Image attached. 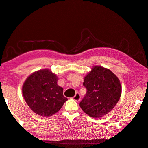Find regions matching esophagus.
<instances>
[{"label": "esophagus", "mask_w": 148, "mask_h": 148, "mask_svg": "<svg viewBox=\"0 0 148 148\" xmlns=\"http://www.w3.org/2000/svg\"><path fill=\"white\" fill-rule=\"evenodd\" d=\"M81 97H80V94L79 93H76L75 94V96L74 97H73V99H74L75 101H79L81 99Z\"/></svg>", "instance_id": "esophagus-1"}]
</instances>
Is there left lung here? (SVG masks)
Instances as JSON below:
<instances>
[{
    "mask_svg": "<svg viewBox=\"0 0 148 148\" xmlns=\"http://www.w3.org/2000/svg\"><path fill=\"white\" fill-rule=\"evenodd\" d=\"M87 93L80 106L90 117H102L109 113L119 101L121 86L119 78L109 69L94 66L84 78Z\"/></svg>",
    "mask_w": 148,
    "mask_h": 148,
    "instance_id": "8db88e82",
    "label": "left lung"
}]
</instances>
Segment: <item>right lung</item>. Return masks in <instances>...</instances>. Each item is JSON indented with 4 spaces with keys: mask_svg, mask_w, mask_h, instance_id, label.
I'll use <instances>...</instances> for the list:
<instances>
[{
    "mask_svg": "<svg viewBox=\"0 0 148 148\" xmlns=\"http://www.w3.org/2000/svg\"><path fill=\"white\" fill-rule=\"evenodd\" d=\"M56 75L48 70L31 74L22 87L24 99L29 108L41 116L49 117L58 112L68 100L63 88L58 85Z\"/></svg>",
    "mask_w": 148,
    "mask_h": 148,
    "instance_id": "add662e5",
    "label": "right lung"
}]
</instances>
